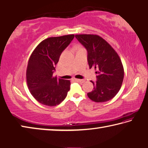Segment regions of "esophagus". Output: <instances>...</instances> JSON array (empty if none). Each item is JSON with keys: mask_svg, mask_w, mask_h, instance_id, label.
<instances>
[{"mask_svg": "<svg viewBox=\"0 0 148 148\" xmlns=\"http://www.w3.org/2000/svg\"><path fill=\"white\" fill-rule=\"evenodd\" d=\"M75 81H76V82H80V83H83V82H85V80H83V79H75Z\"/></svg>", "mask_w": 148, "mask_h": 148, "instance_id": "34e87169", "label": "esophagus"}]
</instances>
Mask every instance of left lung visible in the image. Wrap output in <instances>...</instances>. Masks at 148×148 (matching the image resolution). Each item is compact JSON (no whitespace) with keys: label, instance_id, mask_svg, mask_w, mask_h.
<instances>
[{"label":"left lung","instance_id":"obj_1","mask_svg":"<svg viewBox=\"0 0 148 148\" xmlns=\"http://www.w3.org/2000/svg\"><path fill=\"white\" fill-rule=\"evenodd\" d=\"M75 37L87 50L90 68L97 69V81H91L94 88L88 97L96 102L112 99L124 79V68L117 53L99 35H75Z\"/></svg>","mask_w":148,"mask_h":148}]
</instances>
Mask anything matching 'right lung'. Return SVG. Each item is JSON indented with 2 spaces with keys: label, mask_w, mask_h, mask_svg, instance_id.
<instances>
[{
  "label": "right lung",
  "mask_w": 148,
  "mask_h": 148,
  "mask_svg": "<svg viewBox=\"0 0 148 148\" xmlns=\"http://www.w3.org/2000/svg\"><path fill=\"white\" fill-rule=\"evenodd\" d=\"M74 35L49 37L42 41L31 55L26 70L27 87L38 102L48 106L60 104L70 89V81L54 77L61 53Z\"/></svg>",
  "instance_id": "right-lung-1"
}]
</instances>
